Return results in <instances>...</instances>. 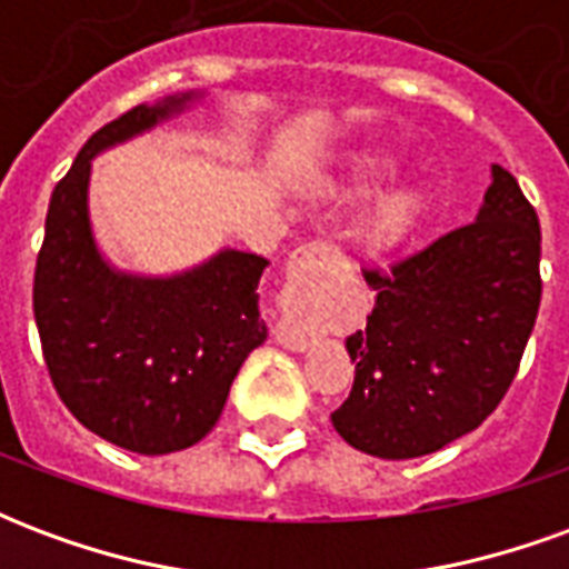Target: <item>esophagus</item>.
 Listing matches in <instances>:
<instances>
[{
    "mask_svg": "<svg viewBox=\"0 0 569 569\" xmlns=\"http://www.w3.org/2000/svg\"><path fill=\"white\" fill-rule=\"evenodd\" d=\"M345 264V256H341V249L332 247V243H308V247H301L292 252V259L286 264V273L289 277H308V273H329L338 271ZM310 341H313V332H310L308 326H301V322L289 320L286 317L280 326H277V345H283L286 350H308Z\"/></svg>",
    "mask_w": 569,
    "mask_h": 569,
    "instance_id": "obj_1",
    "label": "esophagus"
}]
</instances>
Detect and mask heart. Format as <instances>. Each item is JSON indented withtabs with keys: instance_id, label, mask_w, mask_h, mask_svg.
I'll list each match as a JSON object with an SVG mask.
<instances>
[{
	"instance_id": "heart-1",
	"label": "heart",
	"mask_w": 569,
	"mask_h": 569,
	"mask_svg": "<svg viewBox=\"0 0 569 569\" xmlns=\"http://www.w3.org/2000/svg\"><path fill=\"white\" fill-rule=\"evenodd\" d=\"M390 170H393L390 161L357 167L353 173H347L335 186V194H341V198L362 194V191H369V186L378 176H387ZM423 210H427V203H423V194H420L418 188H390V191H381L357 216V240L362 247L378 249V252L399 247V243H406L408 237L415 234V228L423 219Z\"/></svg>"
}]
</instances>
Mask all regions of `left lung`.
Returning a JSON list of instances; mask_svg holds the SVG:
<instances>
[{
  "label": "left lung",
  "instance_id": "left-lung-1",
  "mask_svg": "<svg viewBox=\"0 0 569 569\" xmlns=\"http://www.w3.org/2000/svg\"><path fill=\"white\" fill-rule=\"evenodd\" d=\"M539 222L509 170L490 163L476 222L390 271H366L375 310L347 338L357 378L338 436L381 460L445 448L509 390L537 322Z\"/></svg>",
  "mask_w": 569,
  "mask_h": 569
}]
</instances>
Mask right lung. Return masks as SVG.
Wrapping results in <instances>:
<instances>
[{"label":"right lung","instance_id":"1","mask_svg":"<svg viewBox=\"0 0 569 569\" xmlns=\"http://www.w3.org/2000/svg\"><path fill=\"white\" fill-rule=\"evenodd\" d=\"M203 97L173 93L97 130L57 182L36 261L32 310L57 393L100 439L149 457L191 448L216 427L243 359L268 338V259L222 247L176 273L116 268L93 234L91 170L97 154Z\"/></svg>","mask_w":569,"mask_h":569}]
</instances>
